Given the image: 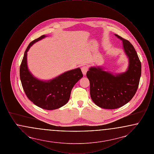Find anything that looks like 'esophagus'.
<instances>
[{"instance_id": "1", "label": "esophagus", "mask_w": 154, "mask_h": 154, "mask_svg": "<svg viewBox=\"0 0 154 154\" xmlns=\"http://www.w3.org/2000/svg\"><path fill=\"white\" fill-rule=\"evenodd\" d=\"M88 70V67L87 66H83L81 67V71L84 75H85Z\"/></svg>"}]
</instances>
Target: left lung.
<instances>
[{"instance_id": "obj_1", "label": "left lung", "mask_w": 154, "mask_h": 154, "mask_svg": "<svg viewBox=\"0 0 154 154\" xmlns=\"http://www.w3.org/2000/svg\"><path fill=\"white\" fill-rule=\"evenodd\" d=\"M122 40L125 52L129 59L128 70L114 75L100 67H91L87 77L90 83V94L93 102L106 109H116L129 102L139 85L141 65L134 47L128 40L115 35Z\"/></svg>"}]
</instances>
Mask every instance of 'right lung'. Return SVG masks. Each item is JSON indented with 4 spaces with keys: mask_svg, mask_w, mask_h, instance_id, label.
Segmentation results:
<instances>
[{
    "mask_svg": "<svg viewBox=\"0 0 154 154\" xmlns=\"http://www.w3.org/2000/svg\"><path fill=\"white\" fill-rule=\"evenodd\" d=\"M45 37L43 35L28 45L20 65V75L22 88L30 101L45 110H55L68 102L72 88L83 77V74L80 69L77 68L48 81H43L35 78L27 67V52L35 42Z\"/></svg>",
    "mask_w": 154,
    "mask_h": 154,
    "instance_id": "right-lung-1",
    "label": "right lung"
}]
</instances>
